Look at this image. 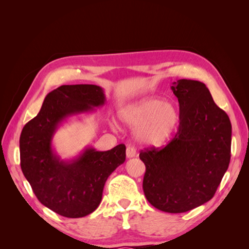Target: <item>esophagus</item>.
Returning a JSON list of instances; mask_svg holds the SVG:
<instances>
[{
  "label": "esophagus",
  "instance_id": "1",
  "mask_svg": "<svg viewBox=\"0 0 249 249\" xmlns=\"http://www.w3.org/2000/svg\"><path fill=\"white\" fill-rule=\"evenodd\" d=\"M126 157L127 158H133L136 156V149H135L133 146H127L126 147Z\"/></svg>",
  "mask_w": 249,
  "mask_h": 249
}]
</instances>
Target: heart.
I'll list each match as a JSON object with an SVG mask.
<instances>
[{
  "label": "heart",
  "mask_w": 249,
  "mask_h": 249,
  "mask_svg": "<svg viewBox=\"0 0 249 249\" xmlns=\"http://www.w3.org/2000/svg\"><path fill=\"white\" fill-rule=\"evenodd\" d=\"M122 122L136 127L135 138L142 144L160 145L177 129L179 112L176 104L158 96H147L124 108L119 113Z\"/></svg>",
  "instance_id": "obj_1"
}]
</instances>
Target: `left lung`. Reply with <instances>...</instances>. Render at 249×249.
Masks as SVG:
<instances>
[{
    "mask_svg": "<svg viewBox=\"0 0 249 249\" xmlns=\"http://www.w3.org/2000/svg\"><path fill=\"white\" fill-rule=\"evenodd\" d=\"M171 89L179 104L178 130L165 147L141 150L142 187L158 210L184 213L214 196L229 168L231 124L203 83L182 79Z\"/></svg>",
    "mask_w": 249,
    "mask_h": 249,
    "instance_id": "obj_1",
    "label": "left lung"
}]
</instances>
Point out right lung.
I'll return each instance as SVG.
<instances>
[{"instance_id":"add662e5","label":"right lung","mask_w":249,"mask_h":249,"mask_svg":"<svg viewBox=\"0 0 249 249\" xmlns=\"http://www.w3.org/2000/svg\"><path fill=\"white\" fill-rule=\"evenodd\" d=\"M105 102L100 86H60L46 96L38 114L21 131L22 173L42 205L61 216L91 214L100 206L107 178L125 161L124 144L107 152L88 146L71 160H62L52 146L54 134L67 118L94 112Z\"/></svg>"}]
</instances>
